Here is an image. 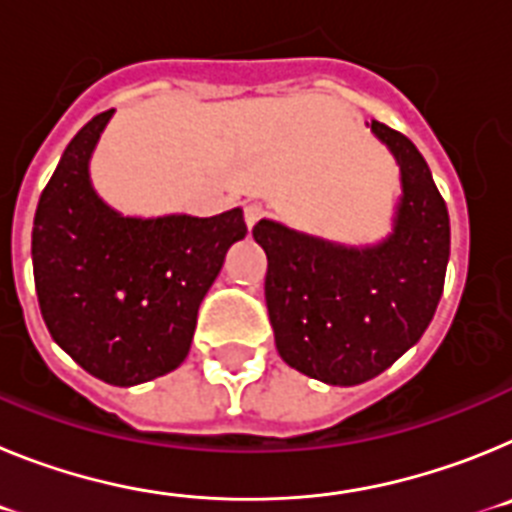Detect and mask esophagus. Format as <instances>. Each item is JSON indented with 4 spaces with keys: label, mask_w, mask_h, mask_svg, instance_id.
Segmentation results:
<instances>
[{
    "label": "esophagus",
    "mask_w": 512,
    "mask_h": 512,
    "mask_svg": "<svg viewBox=\"0 0 512 512\" xmlns=\"http://www.w3.org/2000/svg\"><path fill=\"white\" fill-rule=\"evenodd\" d=\"M243 215H246V225H248V228H253V225L259 223L261 217H264V207L253 202V205H246Z\"/></svg>",
    "instance_id": "obj_1"
}]
</instances>
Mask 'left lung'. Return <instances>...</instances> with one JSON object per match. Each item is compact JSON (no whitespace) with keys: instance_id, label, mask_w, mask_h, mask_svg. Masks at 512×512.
<instances>
[{"instance_id":"8db88e82","label":"left lung","mask_w":512,"mask_h":512,"mask_svg":"<svg viewBox=\"0 0 512 512\" xmlns=\"http://www.w3.org/2000/svg\"><path fill=\"white\" fill-rule=\"evenodd\" d=\"M372 130L400 164L395 228L377 246H341L259 220L266 307L277 351L328 384H361L395 364L433 320L449 264V212L413 140Z\"/></svg>"}]
</instances>
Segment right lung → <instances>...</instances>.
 <instances>
[{
  "label": "right lung",
  "instance_id": "1",
  "mask_svg": "<svg viewBox=\"0 0 512 512\" xmlns=\"http://www.w3.org/2000/svg\"><path fill=\"white\" fill-rule=\"evenodd\" d=\"M110 117L74 135L40 194L33 274L53 341L102 382L133 387L187 359L200 302L246 223L241 207L143 220L104 205L89 158Z\"/></svg>",
  "mask_w": 512,
  "mask_h": 512
}]
</instances>
